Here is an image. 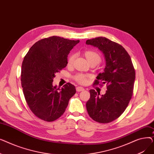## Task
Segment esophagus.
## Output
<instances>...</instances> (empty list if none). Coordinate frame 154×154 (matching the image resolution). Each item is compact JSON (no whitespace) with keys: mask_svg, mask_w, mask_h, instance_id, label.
Segmentation results:
<instances>
[{"mask_svg":"<svg viewBox=\"0 0 154 154\" xmlns=\"http://www.w3.org/2000/svg\"><path fill=\"white\" fill-rule=\"evenodd\" d=\"M76 91H77V92H81V91H84V88L83 87H82L79 86V87H76Z\"/></svg>","mask_w":154,"mask_h":154,"instance_id":"esophagus-1","label":"esophagus"}]
</instances>
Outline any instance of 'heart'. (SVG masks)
Masks as SVG:
<instances>
[{
  "label": "heart",
  "mask_w": 154,
  "mask_h": 154,
  "mask_svg": "<svg viewBox=\"0 0 154 154\" xmlns=\"http://www.w3.org/2000/svg\"><path fill=\"white\" fill-rule=\"evenodd\" d=\"M85 55L87 60L90 63L92 62H96L99 63L101 61V57L100 55L94 51H87L85 52ZM75 57H76L75 54H71L68 59V64L70 66V65H72L73 63H74V61ZM74 79L77 82L80 84H84L85 83L87 80V77L84 74H77L75 76H74Z\"/></svg>",
  "instance_id": "b5f03b06"
}]
</instances>
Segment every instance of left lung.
Instances as JSON below:
<instances>
[{
	"label": "left lung",
	"instance_id": "8db88e82",
	"mask_svg": "<svg viewBox=\"0 0 154 154\" xmlns=\"http://www.w3.org/2000/svg\"><path fill=\"white\" fill-rule=\"evenodd\" d=\"M86 44L97 47L104 55L106 67L96 77L94 84H106L107 89L101 96L94 89L89 91L87 110L96 122L109 123L122 114L132 98L135 69L130 55L121 45L103 37L87 40Z\"/></svg>",
	"mask_w": 154,
	"mask_h": 154
}]
</instances>
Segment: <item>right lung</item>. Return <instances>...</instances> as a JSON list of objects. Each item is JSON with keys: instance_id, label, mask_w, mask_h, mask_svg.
<instances>
[{"instance_id": "right-lung-1", "label": "right lung", "mask_w": 154, "mask_h": 154, "mask_svg": "<svg viewBox=\"0 0 154 154\" xmlns=\"http://www.w3.org/2000/svg\"><path fill=\"white\" fill-rule=\"evenodd\" d=\"M79 40L52 36L31 47L22 65L21 84L28 106L33 114L46 122L62 116L76 92L70 83L61 89L53 86L56 72L67 66V55Z\"/></svg>"}]
</instances>
